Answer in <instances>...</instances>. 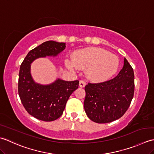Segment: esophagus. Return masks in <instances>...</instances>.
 <instances>
[{
	"mask_svg": "<svg viewBox=\"0 0 154 154\" xmlns=\"http://www.w3.org/2000/svg\"><path fill=\"white\" fill-rule=\"evenodd\" d=\"M79 86H80V87H81V88H84V86H86V82L84 81V80H80Z\"/></svg>",
	"mask_w": 154,
	"mask_h": 154,
	"instance_id": "obj_1",
	"label": "esophagus"
}]
</instances>
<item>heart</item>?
Returning <instances> with one entry per match:
<instances>
[{
	"mask_svg": "<svg viewBox=\"0 0 154 154\" xmlns=\"http://www.w3.org/2000/svg\"><path fill=\"white\" fill-rule=\"evenodd\" d=\"M119 59L116 56L99 48H86L77 51L73 60L67 59L66 66L72 71L86 70L87 77L94 82L107 80L116 73Z\"/></svg>",
	"mask_w": 154,
	"mask_h": 154,
	"instance_id": "b5f03b06",
	"label": "heart"
}]
</instances>
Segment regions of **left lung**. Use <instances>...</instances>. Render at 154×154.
<instances>
[{"mask_svg":"<svg viewBox=\"0 0 154 154\" xmlns=\"http://www.w3.org/2000/svg\"><path fill=\"white\" fill-rule=\"evenodd\" d=\"M84 108L91 120L109 123L121 118L129 108L134 93V74L125 58L124 66L114 78L85 86Z\"/></svg>","mask_w":154,"mask_h":154,"instance_id":"8db88e82","label":"left lung"}]
</instances>
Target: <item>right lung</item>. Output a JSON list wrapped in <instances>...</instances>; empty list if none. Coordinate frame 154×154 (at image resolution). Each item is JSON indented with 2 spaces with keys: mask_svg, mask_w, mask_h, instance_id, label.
I'll return each mask as SVG.
<instances>
[{
  "mask_svg": "<svg viewBox=\"0 0 154 154\" xmlns=\"http://www.w3.org/2000/svg\"><path fill=\"white\" fill-rule=\"evenodd\" d=\"M65 48L64 42H45L28 53L20 65L18 89L21 102L30 115L40 120L51 122L60 117L79 81L58 78L47 85L36 83L30 73L31 64L37 58L56 56Z\"/></svg>",
  "mask_w": 154,
  "mask_h": 154,
  "instance_id": "right-lung-1",
  "label": "right lung"
}]
</instances>
